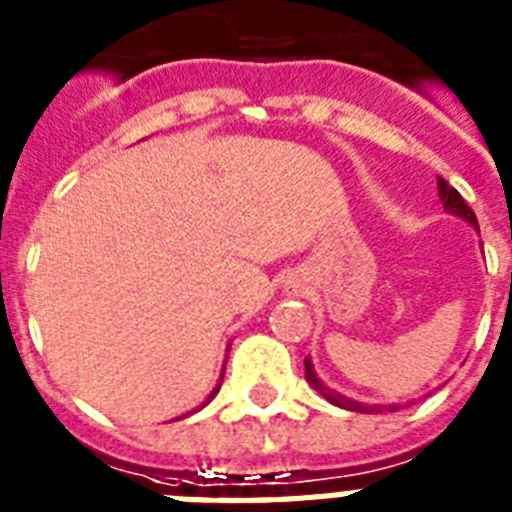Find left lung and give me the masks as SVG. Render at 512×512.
I'll return each instance as SVG.
<instances>
[{
    "label": "left lung",
    "instance_id": "obj_1",
    "mask_svg": "<svg viewBox=\"0 0 512 512\" xmlns=\"http://www.w3.org/2000/svg\"><path fill=\"white\" fill-rule=\"evenodd\" d=\"M437 185H439V198H442V204H445V209L450 211V214H458V217L468 219V222H474V225H476L474 209H471V206H468L466 201H463V196H460L458 190H455L453 185H447L445 180H442V177H439V180H437ZM476 227H479V225H476ZM306 379H308V384H311V387H314V390L319 392V395H324V398H327L332 405H340V408H348V411H366V408H363L361 403H356V400L342 398V395H337L335 390H329V387H324V384L319 382V377H316V374H314V366H311V361H308V358H306Z\"/></svg>",
    "mask_w": 512,
    "mask_h": 512
}]
</instances>
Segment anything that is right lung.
<instances>
[{
	"instance_id": "obj_1",
	"label": "right lung",
	"mask_w": 512,
	"mask_h": 512,
	"mask_svg": "<svg viewBox=\"0 0 512 512\" xmlns=\"http://www.w3.org/2000/svg\"><path fill=\"white\" fill-rule=\"evenodd\" d=\"M219 384H222V382H219ZM219 384H217V390H214V392H211V395H209V400L214 398V395H217V392H219ZM209 400H206V403H209Z\"/></svg>"
}]
</instances>
